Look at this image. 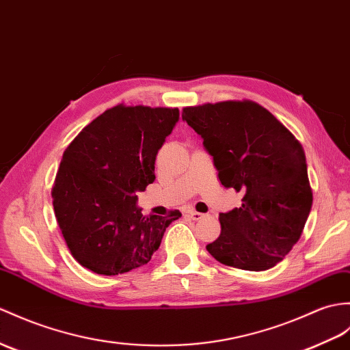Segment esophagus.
I'll use <instances>...</instances> for the list:
<instances>
[{"label": "esophagus", "mask_w": 350, "mask_h": 350, "mask_svg": "<svg viewBox=\"0 0 350 350\" xmlns=\"http://www.w3.org/2000/svg\"><path fill=\"white\" fill-rule=\"evenodd\" d=\"M189 217L193 219V221H200V219L204 217V215L200 213V212H193V210H192V212H189Z\"/></svg>", "instance_id": "esophagus-1"}]
</instances>
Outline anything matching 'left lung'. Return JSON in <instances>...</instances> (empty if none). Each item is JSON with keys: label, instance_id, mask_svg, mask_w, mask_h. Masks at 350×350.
I'll use <instances>...</instances> for the list:
<instances>
[{"label": "left lung", "instance_id": "left-lung-1", "mask_svg": "<svg viewBox=\"0 0 350 350\" xmlns=\"http://www.w3.org/2000/svg\"><path fill=\"white\" fill-rule=\"evenodd\" d=\"M182 118L202 138L221 183L243 193L241 207L219 213L221 235L208 254L241 270L273 268L301 237L312 210L301 144L252 101L186 107Z\"/></svg>", "mask_w": 350, "mask_h": 350}]
</instances>
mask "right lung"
I'll return each mask as SVG.
<instances>
[{
  "label": "right lung",
  "instance_id": "add662e5",
  "mask_svg": "<svg viewBox=\"0 0 350 350\" xmlns=\"http://www.w3.org/2000/svg\"><path fill=\"white\" fill-rule=\"evenodd\" d=\"M178 109L116 107L92 120L65 149L52 189L53 210L76 261L116 275L150 261L182 213L143 216L137 192L155 180L157 153Z\"/></svg>",
  "mask_w": 350,
  "mask_h": 350
}]
</instances>
